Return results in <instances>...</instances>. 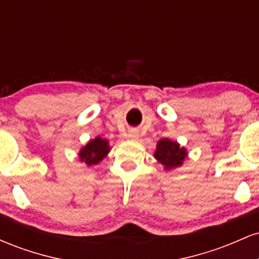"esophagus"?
Returning a JSON list of instances; mask_svg holds the SVG:
<instances>
[{
	"instance_id": "esophagus-1",
	"label": "esophagus",
	"mask_w": 259,
	"mask_h": 259,
	"mask_svg": "<svg viewBox=\"0 0 259 259\" xmlns=\"http://www.w3.org/2000/svg\"><path fill=\"white\" fill-rule=\"evenodd\" d=\"M127 136H129L130 139H138L139 138V132L138 130H130L129 134H127Z\"/></svg>"
}]
</instances>
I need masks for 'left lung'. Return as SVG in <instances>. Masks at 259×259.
Returning a JSON list of instances; mask_svg holds the SVG:
<instances>
[{
  "instance_id": "8db88e82",
  "label": "left lung",
  "mask_w": 259,
  "mask_h": 259,
  "mask_svg": "<svg viewBox=\"0 0 259 259\" xmlns=\"http://www.w3.org/2000/svg\"><path fill=\"white\" fill-rule=\"evenodd\" d=\"M154 157L158 159L159 163L164 165L165 169H171L179 167L186 157V151L179 146L175 141H170L168 139L159 140L157 144V151Z\"/></svg>"
}]
</instances>
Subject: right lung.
<instances>
[{
	"label": "right lung",
	"mask_w": 259,
	"mask_h": 259,
	"mask_svg": "<svg viewBox=\"0 0 259 259\" xmlns=\"http://www.w3.org/2000/svg\"><path fill=\"white\" fill-rule=\"evenodd\" d=\"M109 146L106 140L96 138L89 142L86 146L80 151V159L84 160L88 165L97 164L103 157L108 153Z\"/></svg>",
	"instance_id": "obj_1"
}]
</instances>
